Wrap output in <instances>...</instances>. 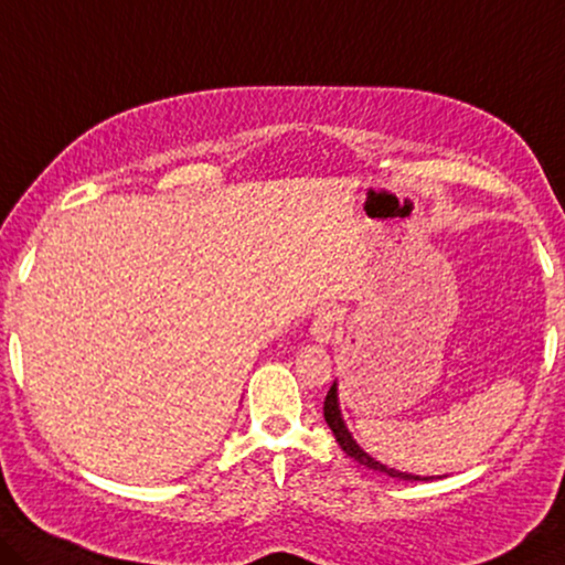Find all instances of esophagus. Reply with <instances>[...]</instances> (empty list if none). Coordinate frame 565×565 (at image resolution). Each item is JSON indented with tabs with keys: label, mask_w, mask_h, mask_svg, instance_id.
Instances as JSON below:
<instances>
[{
	"label": "esophagus",
	"mask_w": 565,
	"mask_h": 565,
	"mask_svg": "<svg viewBox=\"0 0 565 565\" xmlns=\"http://www.w3.org/2000/svg\"><path fill=\"white\" fill-rule=\"evenodd\" d=\"M337 322H340V309L322 307L317 311L315 322H311V337H315L317 342H330L337 330Z\"/></svg>",
	"instance_id": "obj_1"
}]
</instances>
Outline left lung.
<instances>
[{
  "instance_id": "8db88e82",
  "label": "left lung",
  "mask_w": 565,
  "mask_h": 565,
  "mask_svg": "<svg viewBox=\"0 0 565 565\" xmlns=\"http://www.w3.org/2000/svg\"><path fill=\"white\" fill-rule=\"evenodd\" d=\"M324 420H327V426L332 428V434H334L337 444H340V449L348 454L350 459L360 461V465H363V467L375 469V471H383V475L395 477V479H408V482H428V479H434V477H418V475H408V471H398V469H393V467H385V465H381V461H375L373 457H370V454H365L363 449H360V444L352 439V434L348 431V426H344V420H342L340 398H337V381L332 383V388H330V393H327V398H324Z\"/></svg>"
}]
</instances>
